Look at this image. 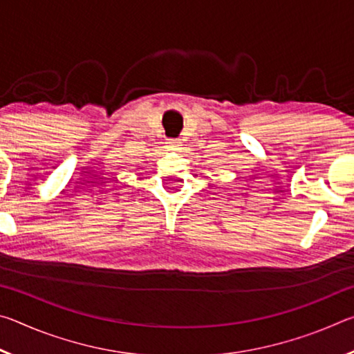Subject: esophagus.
<instances>
[{
  "instance_id": "34e87169",
  "label": "esophagus",
  "mask_w": 354,
  "mask_h": 354,
  "mask_svg": "<svg viewBox=\"0 0 354 354\" xmlns=\"http://www.w3.org/2000/svg\"><path fill=\"white\" fill-rule=\"evenodd\" d=\"M167 143H169L170 148H175V147L179 145V140L178 139H169V142H167Z\"/></svg>"
}]
</instances>
